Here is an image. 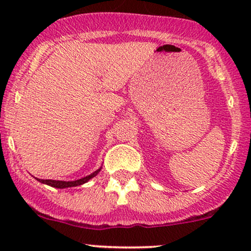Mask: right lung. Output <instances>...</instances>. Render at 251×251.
I'll return each mask as SVG.
<instances>
[{"label":"right lung","instance_id":"add662e5","mask_svg":"<svg viewBox=\"0 0 251 251\" xmlns=\"http://www.w3.org/2000/svg\"><path fill=\"white\" fill-rule=\"evenodd\" d=\"M100 170L101 168L98 169L97 171H94L93 174H91L89 176H86V177L83 178H80V179L77 180H73V181H65V180H53V179H39V178H36L37 180L40 181V183H43V184H47V185L51 186V188H57V189H65V188H73V186H79V185H82V184L87 183L89 179H92L93 177H96V176L99 174Z\"/></svg>","mask_w":251,"mask_h":251}]
</instances>
